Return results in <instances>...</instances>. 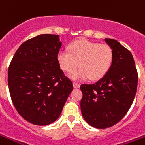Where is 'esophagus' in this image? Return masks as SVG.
Returning <instances> with one entry per match:
<instances>
[{"mask_svg":"<svg viewBox=\"0 0 145 145\" xmlns=\"http://www.w3.org/2000/svg\"><path fill=\"white\" fill-rule=\"evenodd\" d=\"M73 86H74V88H75V89H78V88L80 87V84L78 83V82H74V83H73Z\"/></svg>","mask_w":145,"mask_h":145,"instance_id":"esophagus-1","label":"esophagus"}]
</instances>
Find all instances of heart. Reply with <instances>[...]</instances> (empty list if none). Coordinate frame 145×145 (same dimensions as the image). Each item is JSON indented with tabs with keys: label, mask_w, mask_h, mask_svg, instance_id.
<instances>
[{
	"label": "heart",
	"mask_w": 145,
	"mask_h": 145,
	"mask_svg": "<svg viewBox=\"0 0 145 145\" xmlns=\"http://www.w3.org/2000/svg\"><path fill=\"white\" fill-rule=\"evenodd\" d=\"M68 49L59 51L57 60L65 72L72 71L79 64L80 67L70 74L74 80H99L109 72L114 62L113 49L107 44L81 39L71 43Z\"/></svg>",
	"instance_id": "obj_1"
}]
</instances>
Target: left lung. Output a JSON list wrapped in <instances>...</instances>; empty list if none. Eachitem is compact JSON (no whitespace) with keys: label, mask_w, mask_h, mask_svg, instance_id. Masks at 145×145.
Masks as SVG:
<instances>
[{"label":"left lung","mask_w":145,"mask_h":145,"mask_svg":"<svg viewBox=\"0 0 145 145\" xmlns=\"http://www.w3.org/2000/svg\"><path fill=\"white\" fill-rule=\"evenodd\" d=\"M114 52L109 72L96 83L82 84L81 111L89 125L106 129L125 116L134 99L138 74L131 52L117 40L106 38Z\"/></svg>","instance_id":"1"}]
</instances>
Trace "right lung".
Returning a JSON list of instances; mask_svg holds the SVG:
<instances>
[{
	"mask_svg": "<svg viewBox=\"0 0 145 145\" xmlns=\"http://www.w3.org/2000/svg\"><path fill=\"white\" fill-rule=\"evenodd\" d=\"M61 46L58 35H37L20 46L9 65L8 84L12 103L33 125L56 121L73 90L72 82L57 60Z\"/></svg>",
	"mask_w": 145,
	"mask_h": 145,
	"instance_id": "add662e5",
	"label": "right lung"
}]
</instances>
